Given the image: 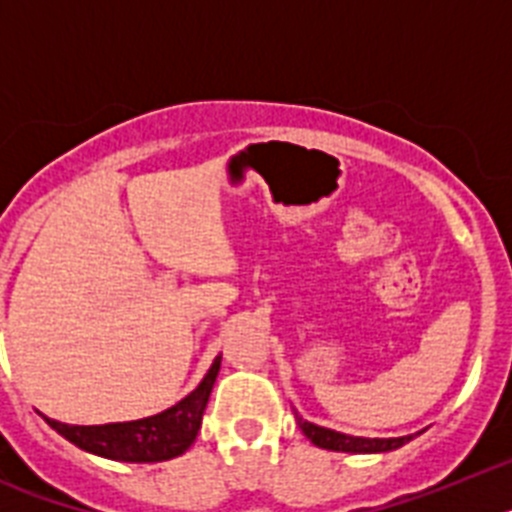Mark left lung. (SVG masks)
Segmentation results:
<instances>
[{
    "label": "left lung",
    "mask_w": 512,
    "mask_h": 512,
    "mask_svg": "<svg viewBox=\"0 0 512 512\" xmlns=\"http://www.w3.org/2000/svg\"><path fill=\"white\" fill-rule=\"evenodd\" d=\"M297 425L302 428L307 438H310L315 446L328 451H346V454H379V451H395L400 446H405L408 441H413V436H400V438H361V436H348V433L330 431L323 425L307 423L300 415L295 413Z\"/></svg>",
    "instance_id": "left-lung-1"
}]
</instances>
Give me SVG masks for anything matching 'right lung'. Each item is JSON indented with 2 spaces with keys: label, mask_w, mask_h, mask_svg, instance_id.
I'll list each match as a JSON object with an SVG mask.
<instances>
[{
  "label": "right lung",
  "mask_w": 512,
  "mask_h": 512,
  "mask_svg": "<svg viewBox=\"0 0 512 512\" xmlns=\"http://www.w3.org/2000/svg\"><path fill=\"white\" fill-rule=\"evenodd\" d=\"M220 359L212 361L210 372L205 374L197 390L189 392L174 408L151 418L128 420V423H104V425H69L45 418L53 431L61 433L79 449L89 454L104 456L112 461H133V464H151V461H166L184 454L194 443L202 425V413L210 400L212 384L220 372Z\"/></svg>",
  "instance_id": "add662e5"
}]
</instances>
